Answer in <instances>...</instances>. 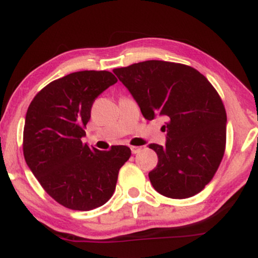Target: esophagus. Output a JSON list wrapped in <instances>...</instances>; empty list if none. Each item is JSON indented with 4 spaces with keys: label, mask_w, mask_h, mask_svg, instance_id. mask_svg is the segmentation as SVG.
Returning <instances> with one entry per match:
<instances>
[{
    "label": "esophagus",
    "mask_w": 258,
    "mask_h": 258,
    "mask_svg": "<svg viewBox=\"0 0 258 258\" xmlns=\"http://www.w3.org/2000/svg\"><path fill=\"white\" fill-rule=\"evenodd\" d=\"M141 149H142L141 147H131V152H132V154H137V153H139V152H141Z\"/></svg>",
    "instance_id": "1"
}]
</instances>
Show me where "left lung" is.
I'll return each mask as SVG.
<instances>
[{
    "label": "left lung",
    "instance_id": "left-lung-1",
    "mask_svg": "<svg viewBox=\"0 0 258 258\" xmlns=\"http://www.w3.org/2000/svg\"><path fill=\"white\" fill-rule=\"evenodd\" d=\"M147 120L164 116L166 144H149L158 165L149 179L158 193L185 199L214 178L226 149L227 114L220 94L194 68L147 60L112 70Z\"/></svg>",
    "mask_w": 258,
    "mask_h": 258
}]
</instances>
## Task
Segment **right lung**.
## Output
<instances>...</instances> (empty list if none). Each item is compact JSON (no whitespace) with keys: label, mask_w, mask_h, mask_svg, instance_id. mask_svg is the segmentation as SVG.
Returning a JSON list of instances; mask_svg holds the SVG:
<instances>
[{"label":"right lung","mask_w":258,"mask_h":258,"mask_svg":"<svg viewBox=\"0 0 258 258\" xmlns=\"http://www.w3.org/2000/svg\"><path fill=\"white\" fill-rule=\"evenodd\" d=\"M116 82L105 70L69 74L43 87L26 111V164L46 193L68 209L90 211L104 205L131 156L126 146L102 152L82 142L94 99Z\"/></svg>","instance_id":"obj_1"}]
</instances>
